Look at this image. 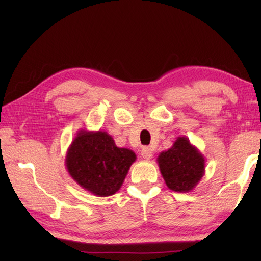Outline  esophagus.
I'll return each mask as SVG.
<instances>
[{"mask_svg": "<svg viewBox=\"0 0 261 261\" xmlns=\"http://www.w3.org/2000/svg\"><path fill=\"white\" fill-rule=\"evenodd\" d=\"M141 156L143 159L149 160L152 157V150L149 147H143L141 149Z\"/></svg>", "mask_w": 261, "mask_h": 261, "instance_id": "obj_1", "label": "esophagus"}]
</instances>
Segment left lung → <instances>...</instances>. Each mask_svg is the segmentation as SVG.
Wrapping results in <instances>:
<instances>
[{
  "label": "left lung",
  "instance_id": "left-lung-1",
  "mask_svg": "<svg viewBox=\"0 0 261 261\" xmlns=\"http://www.w3.org/2000/svg\"><path fill=\"white\" fill-rule=\"evenodd\" d=\"M160 173L169 190L188 193L205 174V157L186 137H178L157 158Z\"/></svg>",
  "mask_w": 261,
  "mask_h": 261
}]
</instances>
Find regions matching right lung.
Masks as SVG:
<instances>
[{
  "instance_id": "right-lung-1",
  "label": "right lung",
  "mask_w": 261,
  "mask_h": 261,
  "mask_svg": "<svg viewBox=\"0 0 261 261\" xmlns=\"http://www.w3.org/2000/svg\"><path fill=\"white\" fill-rule=\"evenodd\" d=\"M136 159L134 151L116 147L105 131L82 129L67 149L65 165L82 188L95 196L107 197L120 190Z\"/></svg>"
}]
</instances>
